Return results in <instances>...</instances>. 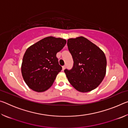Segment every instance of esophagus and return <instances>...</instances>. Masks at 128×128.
<instances>
[{"label":"esophagus","mask_w":128,"mask_h":128,"mask_svg":"<svg viewBox=\"0 0 128 128\" xmlns=\"http://www.w3.org/2000/svg\"><path fill=\"white\" fill-rule=\"evenodd\" d=\"M66 66H62V70H64V69H65V68H66Z\"/></svg>","instance_id":"obj_1"}]
</instances>
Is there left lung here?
<instances>
[{"label": "left lung", "mask_w": 128, "mask_h": 128, "mask_svg": "<svg viewBox=\"0 0 128 128\" xmlns=\"http://www.w3.org/2000/svg\"><path fill=\"white\" fill-rule=\"evenodd\" d=\"M67 46L74 62L72 69L64 70L69 83L81 92L96 88L106 73L104 53L84 36L68 39Z\"/></svg>", "instance_id": "8db88e82"}]
</instances>
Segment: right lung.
I'll list each match as a JSON object with an SVG mask.
<instances>
[{"label": "right lung", "mask_w": 128, "mask_h": 128, "mask_svg": "<svg viewBox=\"0 0 128 128\" xmlns=\"http://www.w3.org/2000/svg\"><path fill=\"white\" fill-rule=\"evenodd\" d=\"M66 42L64 39L50 36L28 48L23 57L21 73L30 88L40 92L52 85L62 69L56 54L62 50Z\"/></svg>", "instance_id": "1"}]
</instances>
